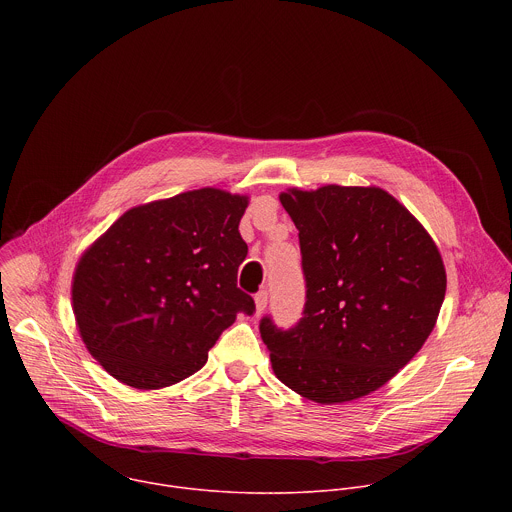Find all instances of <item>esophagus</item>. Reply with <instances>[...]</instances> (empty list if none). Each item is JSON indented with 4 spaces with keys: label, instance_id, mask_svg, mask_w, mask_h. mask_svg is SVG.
<instances>
[{
    "label": "esophagus",
    "instance_id": "34e87169",
    "mask_svg": "<svg viewBox=\"0 0 512 512\" xmlns=\"http://www.w3.org/2000/svg\"><path fill=\"white\" fill-rule=\"evenodd\" d=\"M267 308V291H259V294L255 296V316H261Z\"/></svg>",
    "mask_w": 512,
    "mask_h": 512
}]
</instances>
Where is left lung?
<instances>
[{
	"label": "left lung",
	"instance_id": "8db88e82",
	"mask_svg": "<svg viewBox=\"0 0 512 512\" xmlns=\"http://www.w3.org/2000/svg\"><path fill=\"white\" fill-rule=\"evenodd\" d=\"M279 200L300 231V322L259 324L275 377L320 405L360 399L421 350L446 296V267L417 218L377 186L289 188Z\"/></svg>",
	"mask_w": 512,
	"mask_h": 512
}]
</instances>
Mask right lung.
Here are the masks:
<instances>
[{
  "label": "right lung",
  "instance_id": "add662e5",
  "mask_svg": "<svg viewBox=\"0 0 512 512\" xmlns=\"http://www.w3.org/2000/svg\"><path fill=\"white\" fill-rule=\"evenodd\" d=\"M249 196L200 188L139 204L81 255L72 312L91 356L119 383L162 389L200 371L255 302L237 287Z\"/></svg>",
  "mask_w": 512,
  "mask_h": 512
}]
</instances>
